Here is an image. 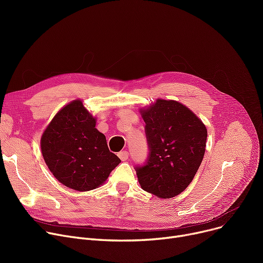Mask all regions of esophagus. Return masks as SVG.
<instances>
[{"mask_svg":"<svg viewBox=\"0 0 263 263\" xmlns=\"http://www.w3.org/2000/svg\"><path fill=\"white\" fill-rule=\"evenodd\" d=\"M118 157L120 158L121 161H126L129 158V153H128V151H126V150L120 151V153L118 154Z\"/></svg>","mask_w":263,"mask_h":263,"instance_id":"34e87169","label":"esophagus"}]
</instances>
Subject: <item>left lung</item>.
Wrapping results in <instances>:
<instances>
[{"label":"left lung","mask_w":263,"mask_h":263,"mask_svg":"<svg viewBox=\"0 0 263 263\" xmlns=\"http://www.w3.org/2000/svg\"><path fill=\"white\" fill-rule=\"evenodd\" d=\"M148 158L135 166L142 189L161 198L177 196L195 177L203 159L206 129L185 105L159 99L142 110Z\"/></svg>","instance_id":"1"}]
</instances>
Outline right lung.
<instances>
[{"label": "right lung", "instance_id": "obj_1", "mask_svg": "<svg viewBox=\"0 0 263 263\" xmlns=\"http://www.w3.org/2000/svg\"><path fill=\"white\" fill-rule=\"evenodd\" d=\"M95 127L96 119L74 100L54 116L41 136L45 162L67 187L80 192L98 187L120 163Z\"/></svg>", "mask_w": 263, "mask_h": 263}]
</instances>
